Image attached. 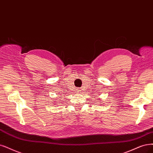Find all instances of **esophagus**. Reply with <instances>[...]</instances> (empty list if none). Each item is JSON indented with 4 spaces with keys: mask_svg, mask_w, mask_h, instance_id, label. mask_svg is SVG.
Here are the masks:
<instances>
[{
    "mask_svg": "<svg viewBox=\"0 0 153 153\" xmlns=\"http://www.w3.org/2000/svg\"><path fill=\"white\" fill-rule=\"evenodd\" d=\"M77 93H79V89H77Z\"/></svg>",
    "mask_w": 153,
    "mask_h": 153,
    "instance_id": "obj_1",
    "label": "esophagus"
}]
</instances>
